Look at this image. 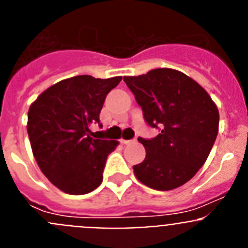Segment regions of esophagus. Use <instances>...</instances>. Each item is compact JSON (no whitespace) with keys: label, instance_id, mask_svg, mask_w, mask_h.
Here are the masks:
<instances>
[{"label":"esophagus","instance_id":"1","mask_svg":"<svg viewBox=\"0 0 248 248\" xmlns=\"http://www.w3.org/2000/svg\"><path fill=\"white\" fill-rule=\"evenodd\" d=\"M135 139H131V140H125V139H122V143L123 144H125V145H128V144H131V143H134Z\"/></svg>","mask_w":248,"mask_h":248}]
</instances>
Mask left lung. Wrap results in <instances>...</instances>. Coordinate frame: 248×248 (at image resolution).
Returning <instances> with one entry per match:
<instances>
[{"label": "left lung", "instance_id": "8db88e82", "mask_svg": "<svg viewBox=\"0 0 248 248\" xmlns=\"http://www.w3.org/2000/svg\"><path fill=\"white\" fill-rule=\"evenodd\" d=\"M124 82L143 109L145 122L160 133L138 138L146 150L133 166L140 183L168 191L192 179L205 164L218 131V109L207 92L186 74L157 68Z\"/></svg>", "mask_w": 248, "mask_h": 248}]
</instances>
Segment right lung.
Listing matches in <instances>:
<instances>
[{
  "label": "right lung",
  "instance_id": "add662e5",
  "mask_svg": "<svg viewBox=\"0 0 248 248\" xmlns=\"http://www.w3.org/2000/svg\"><path fill=\"white\" fill-rule=\"evenodd\" d=\"M120 80L72 77L31 104L27 133L33 156L45 176L65 194H88L102 184L107 157L119 143L93 139L89 125L99 124L105 97Z\"/></svg>",
  "mask_w": 248,
  "mask_h": 248
}]
</instances>
